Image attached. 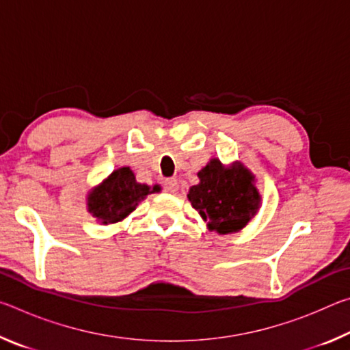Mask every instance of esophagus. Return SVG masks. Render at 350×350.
Returning a JSON list of instances; mask_svg holds the SVG:
<instances>
[{
    "label": "esophagus",
    "instance_id": "obj_1",
    "mask_svg": "<svg viewBox=\"0 0 350 350\" xmlns=\"http://www.w3.org/2000/svg\"><path fill=\"white\" fill-rule=\"evenodd\" d=\"M165 188H167L168 193H177V189H179V182L174 177H171V179L165 180Z\"/></svg>",
    "mask_w": 350,
    "mask_h": 350
}]
</instances>
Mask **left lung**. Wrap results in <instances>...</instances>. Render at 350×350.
<instances>
[{
    "label": "left lung",
    "instance_id": "8db88e82",
    "mask_svg": "<svg viewBox=\"0 0 350 350\" xmlns=\"http://www.w3.org/2000/svg\"><path fill=\"white\" fill-rule=\"evenodd\" d=\"M199 183L189 188L193 208L219 234L236 233L250 222L260 206L254 176L242 163L225 167L211 159L198 173Z\"/></svg>",
    "mask_w": 350,
    "mask_h": 350
}]
</instances>
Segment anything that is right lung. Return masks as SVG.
Instances as JSON below:
<instances>
[{
  "instance_id": "right-lung-1",
  "label": "right lung",
  "mask_w": 350,
  "mask_h": 350,
  "mask_svg": "<svg viewBox=\"0 0 350 350\" xmlns=\"http://www.w3.org/2000/svg\"><path fill=\"white\" fill-rule=\"evenodd\" d=\"M159 189V185L148 187L139 183L129 167H122L91 189L88 194V211L103 225L120 222L148 194Z\"/></svg>"
}]
</instances>
